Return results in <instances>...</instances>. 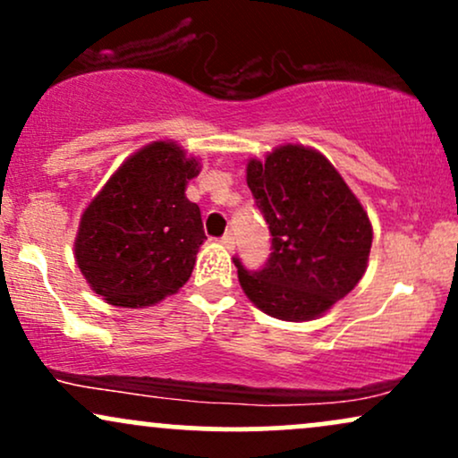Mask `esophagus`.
Returning <instances> with one entry per match:
<instances>
[{
  "label": "esophagus",
  "instance_id": "1",
  "mask_svg": "<svg viewBox=\"0 0 458 458\" xmlns=\"http://www.w3.org/2000/svg\"><path fill=\"white\" fill-rule=\"evenodd\" d=\"M219 241H222V245L225 247V250H234V236L230 233H225Z\"/></svg>",
  "mask_w": 458,
  "mask_h": 458
}]
</instances>
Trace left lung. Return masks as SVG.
<instances>
[{
  "mask_svg": "<svg viewBox=\"0 0 458 458\" xmlns=\"http://www.w3.org/2000/svg\"><path fill=\"white\" fill-rule=\"evenodd\" d=\"M247 187L269 224L271 254L256 271L233 259L245 295L269 317H320L366 271L372 228L360 199L320 152L295 144L251 159Z\"/></svg>",
  "mask_w": 458,
  "mask_h": 458,
  "instance_id": "1",
  "label": "left lung"
}]
</instances>
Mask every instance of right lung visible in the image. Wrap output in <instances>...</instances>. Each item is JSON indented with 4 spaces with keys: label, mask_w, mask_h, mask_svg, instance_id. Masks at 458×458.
<instances>
[{
    "label": "right lung",
    "mask_w": 458,
    "mask_h": 458,
    "mask_svg": "<svg viewBox=\"0 0 458 458\" xmlns=\"http://www.w3.org/2000/svg\"><path fill=\"white\" fill-rule=\"evenodd\" d=\"M196 159L155 141L120 165L79 224L75 259L112 306L141 308L172 295L191 276L204 243L202 215L185 185Z\"/></svg>",
    "instance_id": "1"
}]
</instances>
